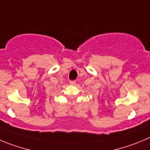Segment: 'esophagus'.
Listing matches in <instances>:
<instances>
[{
    "label": "esophagus",
    "mask_w": 150,
    "mask_h": 150,
    "mask_svg": "<svg viewBox=\"0 0 150 150\" xmlns=\"http://www.w3.org/2000/svg\"><path fill=\"white\" fill-rule=\"evenodd\" d=\"M69 83H70L71 85H75V83H76V81H69Z\"/></svg>",
    "instance_id": "esophagus-1"
}]
</instances>
